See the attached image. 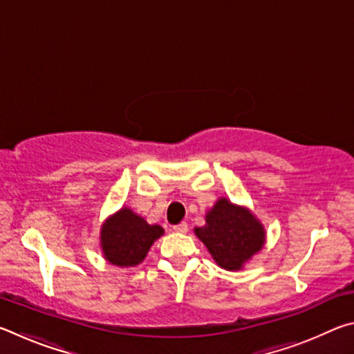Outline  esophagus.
Listing matches in <instances>:
<instances>
[{"instance_id":"34e87169","label":"esophagus","mask_w":354,"mask_h":354,"mask_svg":"<svg viewBox=\"0 0 354 354\" xmlns=\"http://www.w3.org/2000/svg\"><path fill=\"white\" fill-rule=\"evenodd\" d=\"M173 230H175L176 232H187L189 227H187V223H185V221H181V223H179V225L173 226Z\"/></svg>"}]
</instances>
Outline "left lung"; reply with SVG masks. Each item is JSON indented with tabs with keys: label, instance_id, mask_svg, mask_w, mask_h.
<instances>
[{
	"label": "left lung",
	"instance_id": "8db88e82",
	"mask_svg": "<svg viewBox=\"0 0 354 354\" xmlns=\"http://www.w3.org/2000/svg\"><path fill=\"white\" fill-rule=\"evenodd\" d=\"M195 234L206 245L215 262L226 270H239L263 245L262 225L247 209L226 198L217 201L206 215V225L195 227Z\"/></svg>",
	"mask_w": 354,
	"mask_h": 354
}]
</instances>
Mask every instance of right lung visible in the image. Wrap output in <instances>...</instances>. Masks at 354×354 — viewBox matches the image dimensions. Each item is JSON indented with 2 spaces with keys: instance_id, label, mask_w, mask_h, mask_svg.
<instances>
[{
  "instance_id": "add662e5",
  "label": "right lung",
  "mask_w": 354,
  "mask_h": 354,
  "mask_svg": "<svg viewBox=\"0 0 354 354\" xmlns=\"http://www.w3.org/2000/svg\"><path fill=\"white\" fill-rule=\"evenodd\" d=\"M164 234L159 225H148L131 209L123 207L101 230L104 257L113 266L133 267L140 263L156 239Z\"/></svg>"
}]
</instances>
